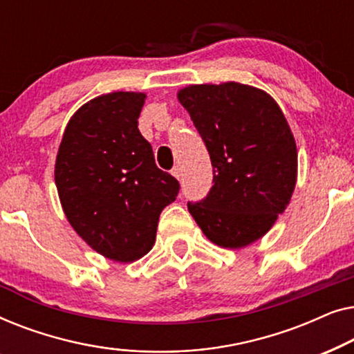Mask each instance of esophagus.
I'll list each match as a JSON object with an SVG mask.
<instances>
[{"label": "esophagus", "instance_id": "34e87169", "mask_svg": "<svg viewBox=\"0 0 354 354\" xmlns=\"http://www.w3.org/2000/svg\"><path fill=\"white\" fill-rule=\"evenodd\" d=\"M172 176L176 178H180L182 177V167L180 166H176L172 169Z\"/></svg>", "mask_w": 354, "mask_h": 354}]
</instances>
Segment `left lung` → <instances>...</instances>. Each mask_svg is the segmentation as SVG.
<instances>
[{"label": "left lung", "mask_w": 354, "mask_h": 354, "mask_svg": "<svg viewBox=\"0 0 354 354\" xmlns=\"http://www.w3.org/2000/svg\"><path fill=\"white\" fill-rule=\"evenodd\" d=\"M206 145L212 187L188 211L212 243L241 248L261 239L297 183V145L283 113L263 90L236 82L178 91Z\"/></svg>", "instance_id": "8db88e82"}]
</instances>
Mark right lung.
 <instances>
[{
    "mask_svg": "<svg viewBox=\"0 0 354 354\" xmlns=\"http://www.w3.org/2000/svg\"><path fill=\"white\" fill-rule=\"evenodd\" d=\"M143 103L145 95L132 91L88 101L67 124L56 158L55 180L71 225L119 263L153 248L159 214L180 190L140 133Z\"/></svg>",
    "mask_w": 354,
    "mask_h": 354,
    "instance_id": "add662e5",
    "label": "right lung"
}]
</instances>
